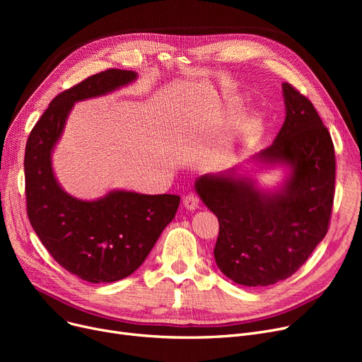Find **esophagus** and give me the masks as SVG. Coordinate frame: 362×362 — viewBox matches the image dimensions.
Here are the masks:
<instances>
[{
  "label": "esophagus",
  "instance_id": "obj_1",
  "mask_svg": "<svg viewBox=\"0 0 362 362\" xmlns=\"http://www.w3.org/2000/svg\"><path fill=\"white\" fill-rule=\"evenodd\" d=\"M183 205H185L186 210L195 211L197 208H198V205H199V198L197 195H194V194H189V195H186L183 198Z\"/></svg>",
  "mask_w": 362,
  "mask_h": 362
}]
</instances>
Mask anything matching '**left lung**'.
Returning a JSON list of instances; mask_svg holds the SVG:
<instances>
[{"label": "left lung", "instance_id": "obj_1", "mask_svg": "<svg viewBox=\"0 0 362 362\" xmlns=\"http://www.w3.org/2000/svg\"><path fill=\"white\" fill-rule=\"evenodd\" d=\"M286 117L273 144L245 163L202 175L195 192L220 224L214 258L243 286L291 277L325 239L334 197V148L313 103L281 83ZM281 169L274 189L256 175Z\"/></svg>", "mask_w": 362, "mask_h": 362}]
</instances>
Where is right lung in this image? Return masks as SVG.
Here are the masks:
<instances>
[{"mask_svg":"<svg viewBox=\"0 0 362 362\" xmlns=\"http://www.w3.org/2000/svg\"><path fill=\"white\" fill-rule=\"evenodd\" d=\"M136 79V71L111 69L62 92L37 120L26 144V199L33 230L63 269L90 283H111L135 273L180 204L177 195H145L124 189L81 199L67 194L55 177L52 152L73 105L104 97Z\"/></svg>","mask_w":362,"mask_h":362,"instance_id":"obj_1","label":"right lung"}]
</instances>
